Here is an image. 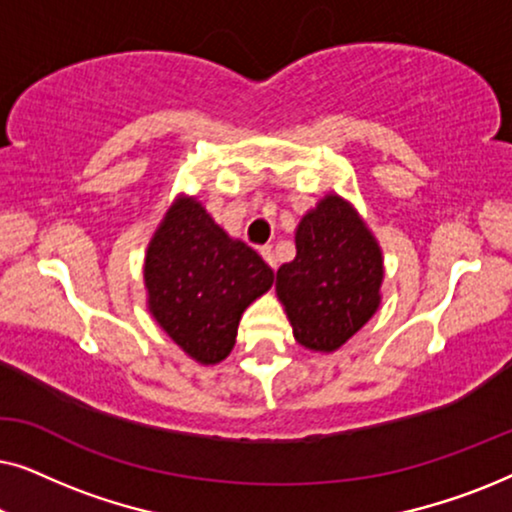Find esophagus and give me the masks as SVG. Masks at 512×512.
Returning a JSON list of instances; mask_svg holds the SVG:
<instances>
[{
	"label": "esophagus",
	"instance_id": "esophagus-1",
	"mask_svg": "<svg viewBox=\"0 0 512 512\" xmlns=\"http://www.w3.org/2000/svg\"><path fill=\"white\" fill-rule=\"evenodd\" d=\"M261 256L265 258V263H268L272 270H277V258H275V249H272L270 244H265V247H261Z\"/></svg>",
	"mask_w": 512,
	"mask_h": 512
}]
</instances>
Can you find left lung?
<instances>
[{"label":"left lung","instance_id":"left-lung-1","mask_svg":"<svg viewBox=\"0 0 512 512\" xmlns=\"http://www.w3.org/2000/svg\"><path fill=\"white\" fill-rule=\"evenodd\" d=\"M382 247L352 202L326 193L296 228V258L277 270V298L293 338L331 354L373 319L382 303Z\"/></svg>","mask_w":512,"mask_h":512}]
</instances>
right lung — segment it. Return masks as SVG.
Wrapping results in <instances>:
<instances>
[{
  "label": "right lung",
  "mask_w": 512,
  "mask_h": 512,
  "mask_svg": "<svg viewBox=\"0 0 512 512\" xmlns=\"http://www.w3.org/2000/svg\"><path fill=\"white\" fill-rule=\"evenodd\" d=\"M272 282L270 265L230 237L195 195L174 198L146 247V307L174 345L202 366L233 352L244 310Z\"/></svg>",
  "instance_id": "obj_1"
}]
</instances>
